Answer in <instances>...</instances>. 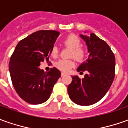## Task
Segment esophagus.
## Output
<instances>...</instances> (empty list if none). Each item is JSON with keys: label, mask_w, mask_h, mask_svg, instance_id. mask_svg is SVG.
Returning <instances> with one entry per match:
<instances>
[{"label": "esophagus", "mask_w": 128, "mask_h": 128, "mask_svg": "<svg viewBox=\"0 0 128 128\" xmlns=\"http://www.w3.org/2000/svg\"><path fill=\"white\" fill-rule=\"evenodd\" d=\"M65 75H66V73L61 72V76H65Z\"/></svg>", "instance_id": "1"}]
</instances>
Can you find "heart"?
Returning <instances> with one entry per match:
<instances>
[{
	"label": "heart",
	"instance_id": "b5f03b06",
	"mask_svg": "<svg viewBox=\"0 0 128 128\" xmlns=\"http://www.w3.org/2000/svg\"><path fill=\"white\" fill-rule=\"evenodd\" d=\"M64 44L72 49L70 57H74L78 60H82L86 55V49L81 45L82 41L75 34H70L63 40ZM58 54V49L56 46H54L51 50V55L53 57H56ZM56 67L62 72H68L74 66V61L72 59H60L56 62Z\"/></svg>",
	"mask_w": 128,
	"mask_h": 128
}]
</instances>
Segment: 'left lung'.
<instances>
[{"mask_svg":"<svg viewBox=\"0 0 128 128\" xmlns=\"http://www.w3.org/2000/svg\"><path fill=\"white\" fill-rule=\"evenodd\" d=\"M80 37L86 42L89 56L77 71L88 73L83 79L72 76V81L68 87V92L73 102L88 106L100 101L112 86L115 76V56L110 46L94 33Z\"/></svg>","mask_w":128,"mask_h":128,"instance_id":"8db88e82","label":"left lung"}]
</instances>
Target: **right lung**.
<instances>
[{
  "label": "right lung",
  "mask_w": 128,
  "mask_h": 128,
  "mask_svg": "<svg viewBox=\"0 0 128 128\" xmlns=\"http://www.w3.org/2000/svg\"><path fill=\"white\" fill-rule=\"evenodd\" d=\"M60 32L39 30L17 44L10 58L9 69L12 84L19 97L31 104H39L49 99L60 72L56 68L46 72L39 66L49 60L51 50Z\"/></svg>",
  "instance_id": "obj_1"
}]
</instances>
